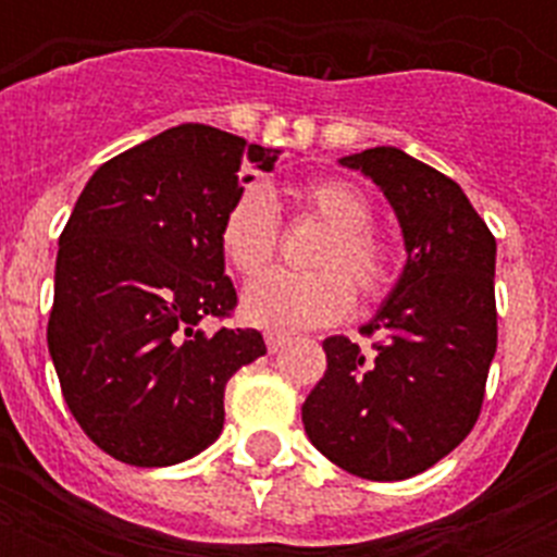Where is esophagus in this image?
<instances>
[{"label": "esophagus", "mask_w": 557, "mask_h": 557, "mask_svg": "<svg viewBox=\"0 0 557 557\" xmlns=\"http://www.w3.org/2000/svg\"><path fill=\"white\" fill-rule=\"evenodd\" d=\"M286 344H288L286 335H274V332H269V335H265V347H269L271 356H274V352H280V349H286Z\"/></svg>", "instance_id": "1"}]
</instances>
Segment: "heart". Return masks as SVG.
I'll use <instances>...</instances> for the list:
<instances>
[{
  "label": "heart",
  "instance_id": "1",
  "mask_svg": "<svg viewBox=\"0 0 557 557\" xmlns=\"http://www.w3.org/2000/svg\"><path fill=\"white\" fill-rule=\"evenodd\" d=\"M292 196L304 216L326 225V234L312 253L318 271H271L245 288L243 318L274 335L338 323L352 312V288L364 300H375L389 283L387 248L370 231L372 205L364 193L344 178H321L297 187ZM277 239L274 199L262 187H245L219 225L225 262L236 274L253 277L274 260Z\"/></svg>",
  "mask_w": 557,
  "mask_h": 557
}]
</instances>
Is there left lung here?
I'll list each match as a JSON object with an SVG mask.
<instances>
[{
    "instance_id": "left-lung-1",
    "label": "left lung",
    "mask_w": 557,
    "mask_h": 557,
    "mask_svg": "<svg viewBox=\"0 0 557 557\" xmlns=\"http://www.w3.org/2000/svg\"><path fill=\"white\" fill-rule=\"evenodd\" d=\"M384 190L405 236L396 288L361 335L323 341L326 372L304 401L323 457L375 483L407 480L448 457L474 428L497 352V243L454 178L396 147L341 159Z\"/></svg>"
}]
</instances>
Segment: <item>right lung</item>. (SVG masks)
Returning a JSON list of instances; mask_svg holds the SVG:
<instances>
[{
    "label": "right lung",
    "mask_w": 557,
    "mask_h": 557,
    "mask_svg": "<svg viewBox=\"0 0 557 557\" xmlns=\"http://www.w3.org/2000/svg\"><path fill=\"white\" fill-rule=\"evenodd\" d=\"M277 150L182 124L95 170L60 234L48 352L83 433L126 466L196 457L225 422V384L265 356L257 330L208 335L227 318L219 225L248 168Z\"/></svg>",
    "instance_id": "obj_1"
}]
</instances>
